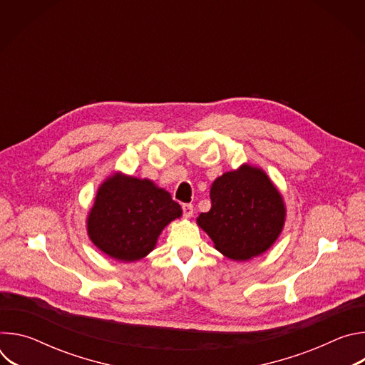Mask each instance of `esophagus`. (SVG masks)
<instances>
[{"instance_id": "1", "label": "esophagus", "mask_w": 365, "mask_h": 365, "mask_svg": "<svg viewBox=\"0 0 365 365\" xmlns=\"http://www.w3.org/2000/svg\"><path fill=\"white\" fill-rule=\"evenodd\" d=\"M182 211L185 218H190L193 215V205L192 203H183L182 205Z\"/></svg>"}]
</instances>
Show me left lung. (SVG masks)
Returning <instances> with one entry per match:
<instances>
[{"label": "left lung", "mask_w": 365, "mask_h": 365, "mask_svg": "<svg viewBox=\"0 0 365 365\" xmlns=\"http://www.w3.org/2000/svg\"><path fill=\"white\" fill-rule=\"evenodd\" d=\"M211 210L196 218L214 247L235 262L266 252L286 221L282 193L267 173L242 165L217 178L211 186Z\"/></svg>", "instance_id": "obj_1"}]
</instances>
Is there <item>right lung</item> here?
I'll list each match as a JSON object with an SVG mask.
<instances>
[{"mask_svg":"<svg viewBox=\"0 0 365 365\" xmlns=\"http://www.w3.org/2000/svg\"><path fill=\"white\" fill-rule=\"evenodd\" d=\"M182 207L150 179L117 172L98 187L86 218L89 240L118 262H137L151 252L158 238Z\"/></svg>","mask_w":365,"mask_h":365,"instance_id":"1","label":"right lung"}]
</instances>
